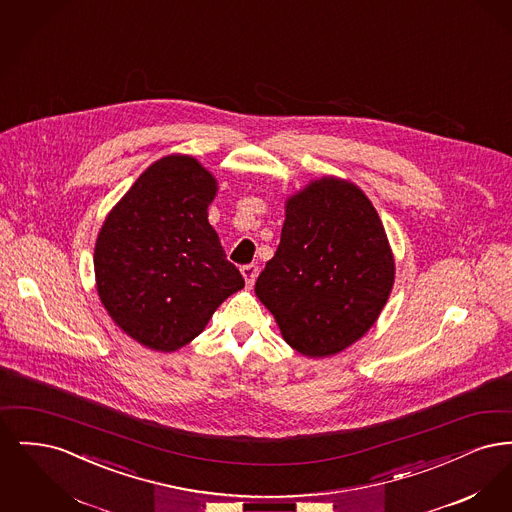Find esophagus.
Wrapping results in <instances>:
<instances>
[{"label": "esophagus", "instance_id": "34e87169", "mask_svg": "<svg viewBox=\"0 0 512 512\" xmlns=\"http://www.w3.org/2000/svg\"><path fill=\"white\" fill-rule=\"evenodd\" d=\"M257 272H259V268H257V265H245V267H242V276L245 278V284L251 288L253 286V282H255V278H257Z\"/></svg>", "mask_w": 512, "mask_h": 512}]
</instances>
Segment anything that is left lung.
I'll return each instance as SVG.
<instances>
[{"instance_id":"8db88e82","label":"left lung","mask_w":512,"mask_h":512,"mask_svg":"<svg viewBox=\"0 0 512 512\" xmlns=\"http://www.w3.org/2000/svg\"><path fill=\"white\" fill-rule=\"evenodd\" d=\"M395 259L365 192L338 176L286 199L280 244L255 282L282 338L313 359L361 340L388 303Z\"/></svg>"}]
</instances>
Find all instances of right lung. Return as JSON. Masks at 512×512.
<instances>
[{"label":"right lung","instance_id":"add662e5","mask_svg":"<svg viewBox=\"0 0 512 512\" xmlns=\"http://www.w3.org/2000/svg\"><path fill=\"white\" fill-rule=\"evenodd\" d=\"M217 192V178L192 155H167L138 176L99 228V301L147 349L184 347L245 286L207 220Z\"/></svg>","mask_w":512,"mask_h":512}]
</instances>
